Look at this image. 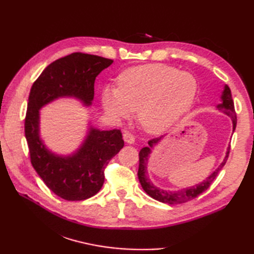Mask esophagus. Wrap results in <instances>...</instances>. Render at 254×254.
<instances>
[{
	"label": "esophagus",
	"mask_w": 254,
	"mask_h": 254,
	"mask_svg": "<svg viewBox=\"0 0 254 254\" xmlns=\"http://www.w3.org/2000/svg\"><path fill=\"white\" fill-rule=\"evenodd\" d=\"M123 139H124V142L127 143V144H134V142H135V138H134L132 134L128 133V132H124Z\"/></svg>",
	"instance_id": "34e87169"
}]
</instances>
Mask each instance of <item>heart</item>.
<instances>
[{"label":"heart","instance_id":"heart-1","mask_svg":"<svg viewBox=\"0 0 254 254\" xmlns=\"http://www.w3.org/2000/svg\"><path fill=\"white\" fill-rule=\"evenodd\" d=\"M118 85L102 90L106 113L121 120L136 110L138 124L149 134L169 130L190 110L197 94L193 75L164 64L128 68L118 77Z\"/></svg>","mask_w":254,"mask_h":254}]
</instances>
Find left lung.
I'll list each match as a JSON object with an SVG mask.
<instances>
[{
  "label": "left lung",
  "instance_id": "left-lung-1",
  "mask_svg": "<svg viewBox=\"0 0 254 254\" xmlns=\"http://www.w3.org/2000/svg\"><path fill=\"white\" fill-rule=\"evenodd\" d=\"M220 99H222V104L217 105L216 108L219 111L224 112L225 115H227L231 119V121H233V132H234L236 128V124H237V116H236V111H235L233 97H231V91L227 85H225ZM161 138L163 137L150 139V141H148V146L143 147L141 150H139V154H138L139 165H138L137 176H138L139 182H141L143 190L146 192L150 197H153L155 199H157V201L163 202V203H167V204L186 203L188 201H191V199H193L194 197L198 196L199 194H202L203 192L206 191L209 188V186L213 183V181L216 179L218 172L222 170V168L225 166L226 161H227V158L229 156L230 147L227 148V152H226L225 158L222 161V164H220L217 168L215 169L212 174H210L206 178V179L203 180L202 182L197 183V185L181 189V190H178V191L164 190V189L156 187L154 183L150 181L149 177L147 175L148 157H149L150 153H152V148H154L155 145H157L161 141Z\"/></svg>",
  "mask_w": 254,
  "mask_h": 254
}]
</instances>
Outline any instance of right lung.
<instances>
[{"instance_id":"add662e5","label":"right lung","mask_w":254,"mask_h":254,"mask_svg":"<svg viewBox=\"0 0 254 254\" xmlns=\"http://www.w3.org/2000/svg\"><path fill=\"white\" fill-rule=\"evenodd\" d=\"M112 63L110 59L75 52L48 65L30 89L25 136L31 165L46 186L66 201H83L100 191L106 166L124 146L122 133L90 126L74 153L58 155L48 149L40 137V109L66 97L79 100L85 107L91 106L95 79Z\"/></svg>"}]
</instances>
